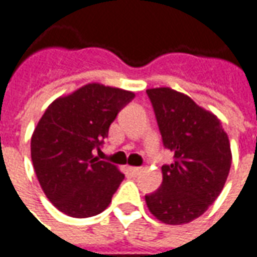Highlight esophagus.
Instances as JSON below:
<instances>
[{
    "label": "esophagus",
    "instance_id": "obj_1",
    "mask_svg": "<svg viewBox=\"0 0 257 257\" xmlns=\"http://www.w3.org/2000/svg\"><path fill=\"white\" fill-rule=\"evenodd\" d=\"M129 171L132 172V175H135V176H137V175H139V173H141L142 168H138V166H131V168H129Z\"/></svg>",
    "mask_w": 257,
    "mask_h": 257
}]
</instances>
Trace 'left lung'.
<instances>
[{
    "label": "left lung",
    "instance_id": "left-lung-1",
    "mask_svg": "<svg viewBox=\"0 0 257 257\" xmlns=\"http://www.w3.org/2000/svg\"><path fill=\"white\" fill-rule=\"evenodd\" d=\"M162 144L173 162L162 166L159 189L146 195L151 213L168 225L203 215L225 186L232 165L230 144L220 120L189 96L171 88L148 89Z\"/></svg>",
    "mask_w": 257,
    "mask_h": 257
}]
</instances>
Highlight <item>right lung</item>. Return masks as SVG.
Listing matches in <instances>:
<instances>
[{
    "mask_svg": "<svg viewBox=\"0 0 257 257\" xmlns=\"http://www.w3.org/2000/svg\"><path fill=\"white\" fill-rule=\"evenodd\" d=\"M135 93L88 84L58 98L42 115L31 138L34 169L54 206L72 217L103 212L125 175L99 161L111 123Z\"/></svg>",
    "mask_w": 257,
    "mask_h": 257,
    "instance_id": "add662e5",
    "label": "right lung"
}]
</instances>
